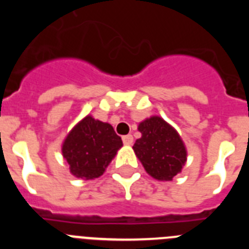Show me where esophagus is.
<instances>
[{
    "mask_svg": "<svg viewBox=\"0 0 249 249\" xmlns=\"http://www.w3.org/2000/svg\"><path fill=\"white\" fill-rule=\"evenodd\" d=\"M122 141H123V143H124V144H127V146H131V144L133 143V137H132V135L123 136Z\"/></svg>",
    "mask_w": 249,
    "mask_h": 249,
    "instance_id": "esophagus-1",
    "label": "esophagus"
}]
</instances>
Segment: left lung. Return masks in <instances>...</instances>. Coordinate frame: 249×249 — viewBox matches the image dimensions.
Returning <instances> with one entry per match:
<instances>
[{
	"mask_svg": "<svg viewBox=\"0 0 249 249\" xmlns=\"http://www.w3.org/2000/svg\"><path fill=\"white\" fill-rule=\"evenodd\" d=\"M142 137L133 151L146 172L158 181H172L181 173L187 160V149L181 136L169 123L152 116L138 124Z\"/></svg>",
	"mask_w": 249,
	"mask_h": 249,
	"instance_id": "8db88e82",
	"label": "left lung"
}]
</instances>
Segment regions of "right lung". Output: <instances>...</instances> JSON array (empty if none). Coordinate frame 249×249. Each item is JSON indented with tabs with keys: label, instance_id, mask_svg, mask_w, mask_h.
<instances>
[{
	"label": "right lung",
	"instance_id": "add662e5",
	"mask_svg": "<svg viewBox=\"0 0 249 249\" xmlns=\"http://www.w3.org/2000/svg\"><path fill=\"white\" fill-rule=\"evenodd\" d=\"M122 146L109 123L86 116L65 138L62 155L74 177L94 179L105 173Z\"/></svg>",
	"mask_w": 249,
	"mask_h": 249
}]
</instances>
